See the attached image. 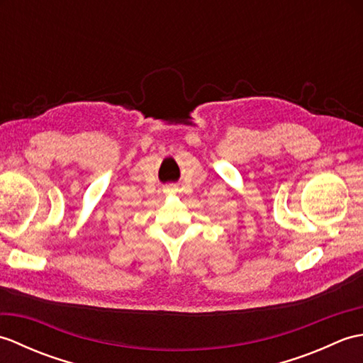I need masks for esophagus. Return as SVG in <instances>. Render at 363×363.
I'll return each instance as SVG.
<instances>
[{
  "label": "esophagus",
  "mask_w": 363,
  "mask_h": 363,
  "mask_svg": "<svg viewBox=\"0 0 363 363\" xmlns=\"http://www.w3.org/2000/svg\"><path fill=\"white\" fill-rule=\"evenodd\" d=\"M174 190V186H167L165 187V191H173Z\"/></svg>",
  "instance_id": "1"
}]
</instances>
